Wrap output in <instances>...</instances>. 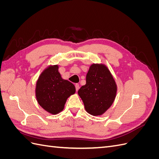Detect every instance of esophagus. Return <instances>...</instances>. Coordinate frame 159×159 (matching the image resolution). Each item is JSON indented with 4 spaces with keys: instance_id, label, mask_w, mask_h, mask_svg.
<instances>
[{
    "instance_id": "1",
    "label": "esophagus",
    "mask_w": 159,
    "mask_h": 159,
    "mask_svg": "<svg viewBox=\"0 0 159 159\" xmlns=\"http://www.w3.org/2000/svg\"><path fill=\"white\" fill-rule=\"evenodd\" d=\"M75 87L76 91H78L79 90V89H80V85H79V84H76L75 85Z\"/></svg>"
}]
</instances>
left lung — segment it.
Here are the masks:
<instances>
[{"mask_svg":"<svg viewBox=\"0 0 159 159\" xmlns=\"http://www.w3.org/2000/svg\"><path fill=\"white\" fill-rule=\"evenodd\" d=\"M117 91L116 82L107 67L103 64H93L86 75L85 85L81 86L78 93L86 111L98 116L111 106Z\"/></svg>","mask_w":159,"mask_h":159,"instance_id":"1","label":"left lung"}]
</instances>
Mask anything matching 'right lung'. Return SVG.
<instances>
[{
  "mask_svg": "<svg viewBox=\"0 0 159 159\" xmlns=\"http://www.w3.org/2000/svg\"><path fill=\"white\" fill-rule=\"evenodd\" d=\"M58 68L57 65H50L44 70L36 81L35 89L38 104L52 115L61 112L67 99L75 92L74 85L61 78Z\"/></svg>",
  "mask_w": 159,
  "mask_h": 159,
  "instance_id": "right-lung-1",
  "label": "right lung"
}]
</instances>
